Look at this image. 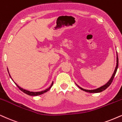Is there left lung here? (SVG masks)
<instances>
[{
    "label": "left lung",
    "instance_id": "8db88e82",
    "mask_svg": "<svg viewBox=\"0 0 122 122\" xmlns=\"http://www.w3.org/2000/svg\"><path fill=\"white\" fill-rule=\"evenodd\" d=\"M118 54H117V65H116V67H115L114 71L113 74H112V77H111V78H110V79H109V81H107V82L105 84V85L101 86V87L98 88H97V89H92V90L85 89H84V88H82L80 87L79 86L77 85V84H76V85L78 86V87H79L80 89H81V90L84 91H85V92H89V93H99V92H102V91H103L105 90V89L107 88L109 86H110L111 84H112V80H113L114 78V76H115V74H116V72H117V69H118Z\"/></svg>",
    "mask_w": 122,
    "mask_h": 122
}]
</instances>
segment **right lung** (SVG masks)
<instances>
[{
	"mask_svg": "<svg viewBox=\"0 0 122 122\" xmlns=\"http://www.w3.org/2000/svg\"><path fill=\"white\" fill-rule=\"evenodd\" d=\"M7 70H8V73H9V71H8V69H7ZM9 75H10V78H11V79H12V78H11V76H10V73H9ZM12 81H13V79H12ZM14 83H15V84H16V85L17 86L18 88H19V89H20V90L21 91H22L23 92H24L25 93L27 94V95H29V96H38V95H42V94H43L44 93H46V92H47V91H48L52 87V85H53V81H52L51 85L50 86V87L48 88L47 89H45V90L42 91H40V92H31V91H29L26 90V89H23V88H21V87H20V86H18L17 85V84L15 82V81H14Z\"/></svg>",
	"mask_w": 122,
	"mask_h": 122,
	"instance_id": "add662e5",
	"label": "right lung"
}]
</instances>
